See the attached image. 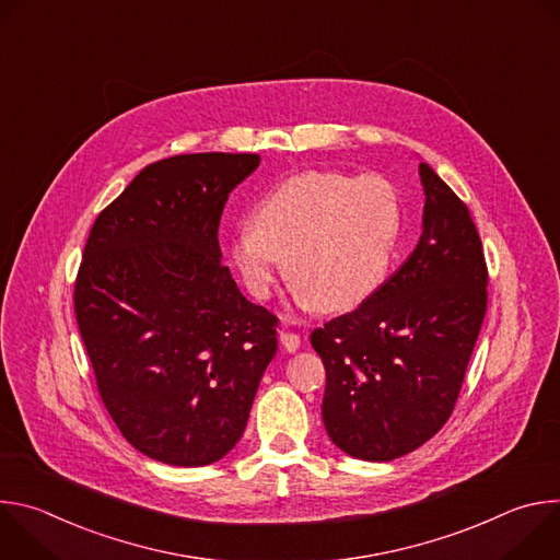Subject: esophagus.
<instances>
[{"label":"esophagus","mask_w":560,"mask_h":560,"mask_svg":"<svg viewBox=\"0 0 560 560\" xmlns=\"http://www.w3.org/2000/svg\"><path fill=\"white\" fill-rule=\"evenodd\" d=\"M279 341H281V346H283L288 352H296L299 346H301V337L294 335V332H285V330L279 332Z\"/></svg>","instance_id":"esophagus-1"}]
</instances>
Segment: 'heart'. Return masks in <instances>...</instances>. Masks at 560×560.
I'll list each match as a JSON object with an SVG mask.
<instances>
[{"label": "heart", "mask_w": 560, "mask_h": 560, "mask_svg": "<svg viewBox=\"0 0 560 560\" xmlns=\"http://www.w3.org/2000/svg\"><path fill=\"white\" fill-rule=\"evenodd\" d=\"M401 230L398 192L381 175L337 171L294 175L268 190L228 238L246 290L266 301L283 272L303 307L343 312L387 277Z\"/></svg>", "instance_id": "heart-1"}]
</instances>
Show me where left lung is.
Segmentation results:
<instances>
[{"label": "left lung", "instance_id": "obj_1", "mask_svg": "<svg viewBox=\"0 0 560 560\" xmlns=\"http://www.w3.org/2000/svg\"><path fill=\"white\" fill-rule=\"evenodd\" d=\"M421 238L357 310L310 335L326 365L324 425L346 454L385 463L450 419L488 307V268L467 206L428 166Z\"/></svg>", "mask_w": 560, "mask_h": 560}]
</instances>
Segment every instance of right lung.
Here are the masks:
<instances>
[{"mask_svg":"<svg viewBox=\"0 0 560 560\" xmlns=\"http://www.w3.org/2000/svg\"><path fill=\"white\" fill-rule=\"evenodd\" d=\"M259 164L228 152L154 162L86 242L77 326L108 415L154 460L223 458L277 354V316L236 288L217 238L228 195Z\"/></svg>","mask_w":560,"mask_h":560,"instance_id":"right-lung-1","label":"right lung"}]
</instances>
